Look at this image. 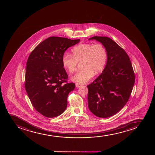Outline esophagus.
<instances>
[{"instance_id":"34e87169","label":"esophagus","mask_w":155,"mask_h":155,"mask_svg":"<svg viewBox=\"0 0 155 155\" xmlns=\"http://www.w3.org/2000/svg\"><path fill=\"white\" fill-rule=\"evenodd\" d=\"M75 86H76V87H77V88H80V87L82 86V85L78 84V83H76V84H75Z\"/></svg>"}]
</instances>
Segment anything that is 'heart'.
<instances>
[{"mask_svg": "<svg viewBox=\"0 0 155 155\" xmlns=\"http://www.w3.org/2000/svg\"><path fill=\"white\" fill-rule=\"evenodd\" d=\"M72 56L64 54L62 66L69 73L77 70L78 63L81 62L82 69L71 78L74 82L86 84L103 70L107 58V50L100 43H81L72 49Z\"/></svg>", "mask_w": 155, "mask_h": 155, "instance_id": "heart-1", "label": "heart"}]
</instances>
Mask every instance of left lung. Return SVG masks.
Here are the masks:
<instances>
[{
	"instance_id": "1",
	"label": "left lung",
	"mask_w": 155,
	"mask_h": 155,
	"mask_svg": "<svg viewBox=\"0 0 155 155\" xmlns=\"http://www.w3.org/2000/svg\"><path fill=\"white\" fill-rule=\"evenodd\" d=\"M105 47L107 62L101 74L87 86L89 110L94 115L107 118L123 109L129 99L135 82V75L126 52L110 38L95 36Z\"/></svg>"
}]
</instances>
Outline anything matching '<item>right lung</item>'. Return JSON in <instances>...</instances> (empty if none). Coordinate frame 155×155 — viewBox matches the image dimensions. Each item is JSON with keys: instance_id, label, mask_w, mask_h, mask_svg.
I'll return each instance as SVG.
<instances>
[{"instance_id": "add662e5", "label": "right lung", "mask_w": 155, "mask_h": 155, "mask_svg": "<svg viewBox=\"0 0 155 155\" xmlns=\"http://www.w3.org/2000/svg\"><path fill=\"white\" fill-rule=\"evenodd\" d=\"M80 41L51 37L40 43L27 59L25 89L35 109L45 117L53 118L66 110L68 94L74 83H67L68 76L62 57L67 48Z\"/></svg>"}]
</instances>
